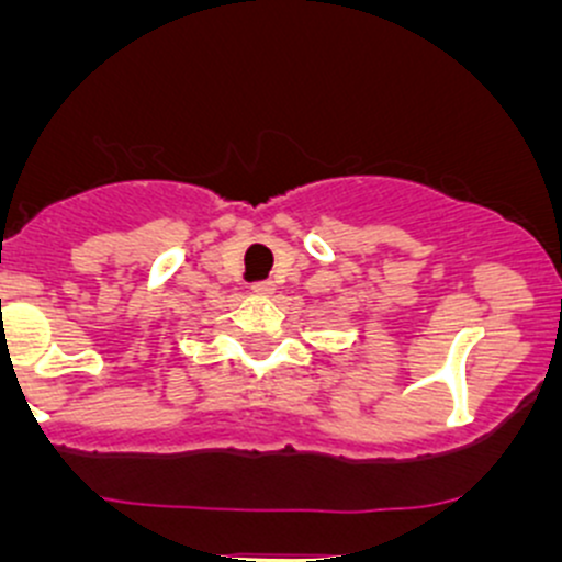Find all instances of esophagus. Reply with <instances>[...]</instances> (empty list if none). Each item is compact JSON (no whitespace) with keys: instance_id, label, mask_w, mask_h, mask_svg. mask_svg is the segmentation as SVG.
Wrapping results in <instances>:
<instances>
[{"instance_id":"1","label":"esophagus","mask_w":562,"mask_h":562,"mask_svg":"<svg viewBox=\"0 0 562 562\" xmlns=\"http://www.w3.org/2000/svg\"><path fill=\"white\" fill-rule=\"evenodd\" d=\"M252 291H255V293H271V291H274V282H271V280L252 282Z\"/></svg>"}]
</instances>
